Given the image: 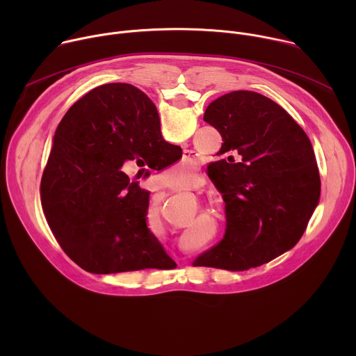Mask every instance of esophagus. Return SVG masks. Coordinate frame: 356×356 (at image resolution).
<instances>
[{
	"label": "esophagus",
	"mask_w": 356,
	"mask_h": 356,
	"mask_svg": "<svg viewBox=\"0 0 356 356\" xmlns=\"http://www.w3.org/2000/svg\"><path fill=\"white\" fill-rule=\"evenodd\" d=\"M184 154H188V158H193V155H191V152H188V150H186ZM184 158H187V155H184Z\"/></svg>",
	"instance_id": "obj_1"
}]
</instances>
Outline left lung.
<instances>
[{"label":"left lung","mask_w":356,"mask_h":356,"mask_svg":"<svg viewBox=\"0 0 356 356\" xmlns=\"http://www.w3.org/2000/svg\"><path fill=\"white\" fill-rule=\"evenodd\" d=\"M204 121L222 136L210 179L225 201L224 238L194 266L248 270L291 249L320 200L313 145L270 98L232 91L214 99Z\"/></svg>","instance_id":"obj_1"}]
</instances>
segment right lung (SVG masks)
Returning a JSON list of instances; mask_svg holds the SVG:
<instances>
[{
    "label": "right lung",
    "mask_w": 356,
    "mask_h": 356,
    "mask_svg": "<svg viewBox=\"0 0 356 356\" xmlns=\"http://www.w3.org/2000/svg\"><path fill=\"white\" fill-rule=\"evenodd\" d=\"M180 150L163 139L155 104L131 84L99 86L74 103L40 181L46 221L67 257L97 275L155 268L152 259L168 257L146 224L149 191L121 168L169 154L166 168Z\"/></svg>",
    "instance_id": "add662e5"
}]
</instances>
